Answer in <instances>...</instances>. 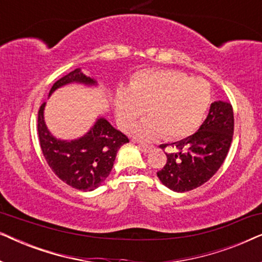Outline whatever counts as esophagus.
Here are the masks:
<instances>
[{"label":"esophagus","instance_id":"esophagus-1","mask_svg":"<svg viewBox=\"0 0 262 262\" xmlns=\"http://www.w3.org/2000/svg\"><path fill=\"white\" fill-rule=\"evenodd\" d=\"M138 146H139V148L142 149V151H144V152H149V151H151V149H152V146H151V145L143 144V143H139Z\"/></svg>","mask_w":262,"mask_h":262}]
</instances>
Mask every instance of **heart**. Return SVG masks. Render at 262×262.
<instances>
[{"label":"heart","instance_id":"heart-1","mask_svg":"<svg viewBox=\"0 0 262 262\" xmlns=\"http://www.w3.org/2000/svg\"><path fill=\"white\" fill-rule=\"evenodd\" d=\"M211 103V88L203 78H189L177 70H146L132 81L130 92L120 89L116 95V116L124 130H134L143 141L164 135L166 139H182L194 134Z\"/></svg>","mask_w":262,"mask_h":262}]
</instances>
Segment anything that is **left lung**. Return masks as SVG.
Listing matches in <instances>:
<instances>
[{
	"label": "left lung",
	"mask_w": 262,
	"mask_h": 262,
	"mask_svg": "<svg viewBox=\"0 0 262 262\" xmlns=\"http://www.w3.org/2000/svg\"><path fill=\"white\" fill-rule=\"evenodd\" d=\"M232 135V106L225 101L212 102L195 134L171 143L175 152H166V166L157 171L160 181L174 192L192 191L205 184L223 164Z\"/></svg>",
	"instance_id": "left-lung-1"
}]
</instances>
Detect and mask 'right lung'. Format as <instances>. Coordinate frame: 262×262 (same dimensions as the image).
Here are the masks:
<instances>
[{
	"instance_id": "1",
	"label": "right lung",
	"mask_w": 262,
	"mask_h": 262,
	"mask_svg": "<svg viewBox=\"0 0 262 262\" xmlns=\"http://www.w3.org/2000/svg\"><path fill=\"white\" fill-rule=\"evenodd\" d=\"M70 83L98 85L94 78L85 76L77 68L59 78L52 85L49 96L56 89ZM45 105L42 103L38 112V135L46 162L67 185L83 192L94 191L110 175L118 150L128 143V138L103 117L98 118L91 130L80 138L71 141L56 138L45 124Z\"/></svg>"
}]
</instances>
